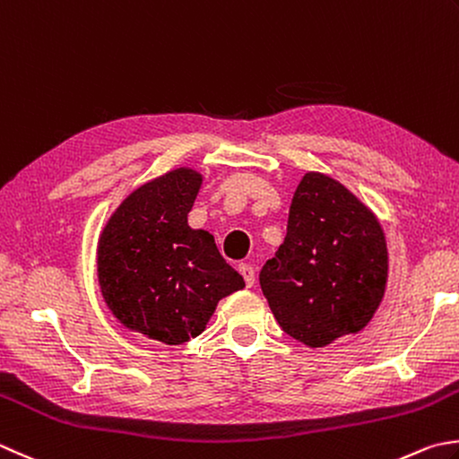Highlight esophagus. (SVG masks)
I'll return each mask as SVG.
<instances>
[{
	"label": "esophagus",
	"instance_id": "esophagus-1",
	"mask_svg": "<svg viewBox=\"0 0 459 459\" xmlns=\"http://www.w3.org/2000/svg\"><path fill=\"white\" fill-rule=\"evenodd\" d=\"M238 271H240L242 278H245L247 286H253V284H255V266H253V264L240 263V264H238Z\"/></svg>",
	"mask_w": 459,
	"mask_h": 459
}]
</instances>
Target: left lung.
<instances>
[{
  "label": "left lung",
  "mask_w": 459,
  "mask_h": 459,
  "mask_svg": "<svg viewBox=\"0 0 459 459\" xmlns=\"http://www.w3.org/2000/svg\"><path fill=\"white\" fill-rule=\"evenodd\" d=\"M258 281L286 334L310 348L328 346L360 332L380 307L388 281L384 230L344 185L307 173L284 242Z\"/></svg>",
  "instance_id": "obj_1"
}]
</instances>
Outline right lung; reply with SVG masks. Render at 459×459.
Instances as JSON below:
<instances>
[{
	"label": "right lung",
	"mask_w": 459,
	"mask_h": 459,
	"mask_svg": "<svg viewBox=\"0 0 459 459\" xmlns=\"http://www.w3.org/2000/svg\"><path fill=\"white\" fill-rule=\"evenodd\" d=\"M203 177L193 169L139 186L99 237L97 274L115 318L169 346L199 336L224 296L245 289L214 237L188 227Z\"/></svg>",
	"instance_id": "add662e5"
}]
</instances>
